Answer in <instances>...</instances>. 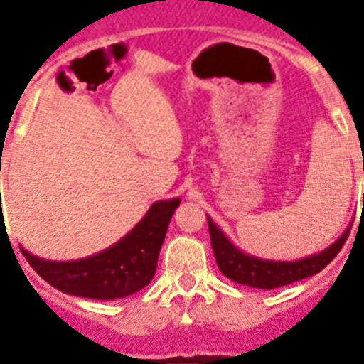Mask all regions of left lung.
Segmentation results:
<instances>
[{"instance_id":"left-lung-1","label":"left lung","mask_w":364,"mask_h":364,"mask_svg":"<svg viewBox=\"0 0 364 364\" xmlns=\"http://www.w3.org/2000/svg\"><path fill=\"white\" fill-rule=\"evenodd\" d=\"M208 227H210L211 247H213V255H215L219 270L232 282L257 289L283 287V285L300 282L304 277H310L317 272H321L338 255V251L348 240V234H350L351 228H346L342 236L334 243H331L327 249H323L316 255H310L306 259L268 260L249 255L236 247L227 238V234L223 232L210 217H208Z\"/></svg>"}]
</instances>
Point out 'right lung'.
<instances>
[{
    "instance_id": "right-lung-1",
    "label": "right lung",
    "mask_w": 364,
    "mask_h": 364,
    "mask_svg": "<svg viewBox=\"0 0 364 364\" xmlns=\"http://www.w3.org/2000/svg\"><path fill=\"white\" fill-rule=\"evenodd\" d=\"M181 198L154 202L141 221L111 247L79 260H47L20 247L26 260L53 287L82 299L115 300L141 291L153 279L159 253Z\"/></svg>"
}]
</instances>
